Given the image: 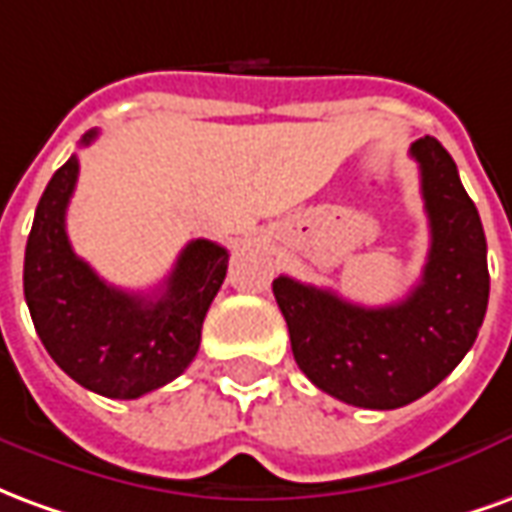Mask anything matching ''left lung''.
Listing matches in <instances>:
<instances>
[{"mask_svg":"<svg viewBox=\"0 0 512 512\" xmlns=\"http://www.w3.org/2000/svg\"><path fill=\"white\" fill-rule=\"evenodd\" d=\"M430 224L428 263L406 299L362 307L290 277L274 296L301 373L326 395L359 408H400L450 376L477 340L488 307L480 213L439 139L411 145Z\"/></svg>","mask_w":512,"mask_h":512,"instance_id":"8db88e82","label":"left lung"}]
</instances>
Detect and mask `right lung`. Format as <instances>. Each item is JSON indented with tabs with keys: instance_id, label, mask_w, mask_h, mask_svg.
<instances>
[{
	"instance_id": "right-lung-1",
	"label": "right lung",
	"mask_w": 512,
	"mask_h": 512,
	"mask_svg": "<svg viewBox=\"0 0 512 512\" xmlns=\"http://www.w3.org/2000/svg\"><path fill=\"white\" fill-rule=\"evenodd\" d=\"M98 131H87L90 145ZM79 158L62 164L43 191L24 255V296L40 343L90 392L134 400L178 378L197 356L202 321L227 277V249L205 238L186 244L158 293L106 285L65 233Z\"/></svg>"
}]
</instances>
